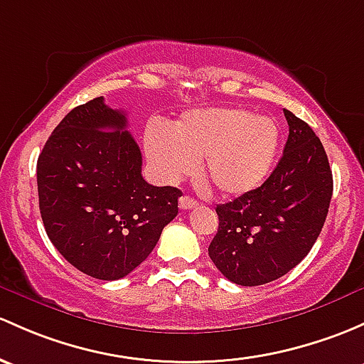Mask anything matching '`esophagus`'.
I'll use <instances>...</instances> for the list:
<instances>
[{
  "mask_svg": "<svg viewBox=\"0 0 364 364\" xmlns=\"http://www.w3.org/2000/svg\"><path fill=\"white\" fill-rule=\"evenodd\" d=\"M195 205H197V200H195V198H192V197H181L179 198V209H181V211H186V209H193Z\"/></svg>",
  "mask_w": 364,
  "mask_h": 364,
  "instance_id": "34e87169",
  "label": "esophagus"
}]
</instances>
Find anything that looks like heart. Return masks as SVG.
I'll return each mask as SVG.
<instances>
[{
  "label": "heart",
  "instance_id": "b5f03b06",
  "mask_svg": "<svg viewBox=\"0 0 364 364\" xmlns=\"http://www.w3.org/2000/svg\"><path fill=\"white\" fill-rule=\"evenodd\" d=\"M277 124L270 117L242 108H208L186 112L172 125L150 124L144 151L164 181H178L197 169L225 195L258 188L269 176L279 150Z\"/></svg>",
  "mask_w": 364,
  "mask_h": 364
}]
</instances>
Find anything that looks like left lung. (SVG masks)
<instances>
[{
	"instance_id": "obj_1",
	"label": "left lung",
	"mask_w": 364,
	"mask_h": 364,
	"mask_svg": "<svg viewBox=\"0 0 364 364\" xmlns=\"http://www.w3.org/2000/svg\"><path fill=\"white\" fill-rule=\"evenodd\" d=\"M289 136L277 167L256 190L216 205L218 233L209 256L228 281L272 282L294 269L319 237L333 176L316 132L284 109Z\"/></svg>"
}]
</instances>
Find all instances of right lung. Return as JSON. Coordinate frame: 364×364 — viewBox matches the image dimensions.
Segmentation results:
<instances>
[{
	"instance_id": "obj_1",
	"label": "right lung",
	"mask_w": 364,
	"mask_h": 364,
	"mask_svg": "<svg viewBox=\"0 0 364 364\" xmlns=\"http://www.w3.org/2000/svg\"><path fill=\"white\" fill-rule=\"evenodd\" d=\"M127 117L95 97L76 106L38 156L40 213L55 250L102 281L131 274L178 214L181 190L153 186Z\"/></svg>"
}]
</instances>
